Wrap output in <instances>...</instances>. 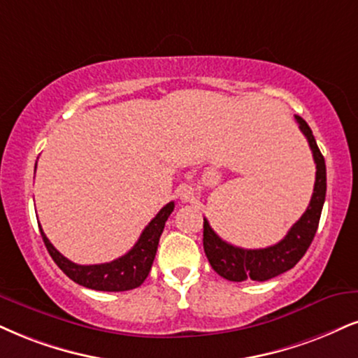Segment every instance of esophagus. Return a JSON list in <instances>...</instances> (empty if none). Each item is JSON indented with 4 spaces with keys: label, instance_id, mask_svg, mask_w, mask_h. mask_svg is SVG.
Returning a JSON list of instances; mask_svg holds the SVG:
<instances>
[{
    "label": "esophagus",
    "instance_id": "obj_1",
    "mask_svg": "<svg viewBox=\"0 0 358 358\" xmlns=\"http://www.w3.org/2000/svg\"><path fill=\"white\" fill-rule=\"evenodd\" d=\"M178 196L182 202H192L196 199V189L191 184H182V186L178 187Z\"/></svg>",
    "mask_w": 358,
    "mask_h": 358
}]
</instances>
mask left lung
Returning a JSON list of instances; mask_svg holds the SVG:
<instances>
[{"label":"left lung","mask_w":358,"mask_h":358,"mask_svg":"<svg viewBox=\"0 0 358 358\" xmlns=\"http://www.w3.org/2000/svg\"><path fill=\"white\" fill-rule=\"evenodd\" d=\"M295 119L308 141L315 161L317 172L310 204L302 214V217L290 227L284 239L277 242L275 245L266 247V249H242V247L227 244L213 231L207 219H204V241H202L204 252L214 271L224 279L232 282H264L280 275V273L290 271L303 257V254L307 252L314 241L322 207L325 202V192H327V171H325L324 156L315 143L312 129L301 116H295Z\"/></svg>","instance_id":"obj_1"}]
</instances>
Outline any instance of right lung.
I'll return each mask as SVG.
<instances>
[{"label":"right lung","mask_w":358,"mask_h":358,"mask_svg":"<svg viewBox=\"0 0 358 358\" xmlns=\"http://www.w3.org/2000/svg\"><path fill=\"white\" fill-rule=\"evenodd\" d=\"M172 210H174V202H169V204L162 207L156 217L145 226L138 242H136L129 252L113 260V262L94 264V266H79V264H74L69 259H66L59 250L55 249V245L48 239L46 234L43 232L41 226H39V231H41V237L48 252H50L52 260L56 262V266L69 279L92 290L124 292V290L139 287L145 280V277L149 275L154 257H156L159 239H161L166 220Z\"/></svg>","instance_id":"obj_1"}]
</instances>
